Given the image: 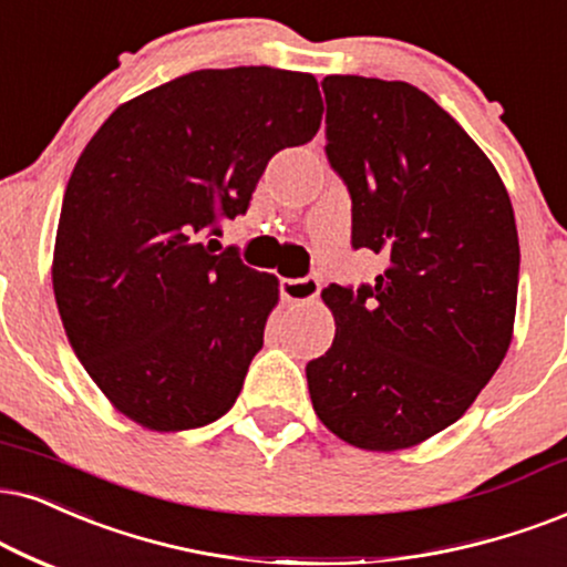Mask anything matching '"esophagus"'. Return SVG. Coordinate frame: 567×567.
I'll use <instances>...</instances> for the list:
<instances>
[{
  "label": "esophagus",
  "instance_id": "34e87169",
  "mask_svg": "<svg viewBox=\"0 0 567 567\" xmlns=\"http://www.w3.org/2000/svg\"><path fill=\"white\" fill-rule=\"evenodd\" d=\"M319 277L308 275L298 279H279V296L288 303H313L319 298Z\"/></svg>",
  "mask_w": 567,
  "mask_h": 567
}]
</instances>
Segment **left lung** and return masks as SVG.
<instances>
[{
  "instance_id": "left-lung-1",
  "label": "left lung",
  "mask_w": 567,
  "mask_h": 567,
  "mask_svg": "<svg viewBox=\"0 0 567 567\" xmlns=\"http://www.w3.org/2000/svg\"><path fill=\"white\" fill-rule=\"evenodd\" d=\"M327 159L374 282L332 285V348L306 367L313 411L363 450L424 442L468 411L507 353L520 248L513 204L471 135L403 81L327 75Z\"/></svg>"
}]
</instances>
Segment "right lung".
Returning a JSON list of instances; mask_svg holds the SVG:
<instances>
[{
    "mask_svg": "<svg viewBox=\"0 0 567 567\" xmlns=\"http://www.w3.org/2000/svg\"><path fill=\"white\" fill-rule=\"evenodd\" d=\"M317 78L196 70L117 106L83 148L54 243V298L78 361L154 432L230 411L277 279L204 238L246 214L282 148L321 125Z\"/></svg>",
    "mask_w": 567,
    "mask_h": 567,
    "instance_id": "obj_1",
    "label": "right lung"
}]
</instances>
